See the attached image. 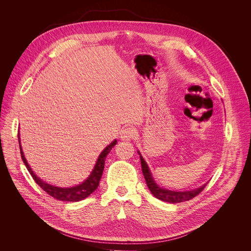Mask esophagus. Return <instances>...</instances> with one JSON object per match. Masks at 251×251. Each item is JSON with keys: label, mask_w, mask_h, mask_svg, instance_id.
Returning <instances> with one entry per match:
<instances>
[{"label": "esophagus", "mask_w": 251, "mask_h": 251, "mask_svg": "<svg viewBox=\"0 0 251 251\" xmlns=\"http://www.w3.org/2000/svg\"><path fill=\"white\" fill-rule=\"evenodd\" d=\"M134 135H135V130L133 128H131V127L124 128L120 132V138L122 140H125V141H129V140L133 139Z\"/></svg>", "instance_id": "esophagus-1"}]
</instances>
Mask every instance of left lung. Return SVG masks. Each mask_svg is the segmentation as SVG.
<instances>
[{
    "label": "left lung",
    "mask_w": 251,
    "mask_h": 251,
    "mask_svg": "<svg viewBox=\"0 0 251 251\" xmlns=\"http://www.w3.org/2000/svg\"><path fill=\"white\" fill-rule=\"evenodd\" d=\"M140 160H141L142 172H143V175H144V177L146 180V184H147L150 192L152 193V195L155 198L159 199L160 201L171 202V203H176V202L190 201V200L194 199L195 197H197L199 194H201V192H202V190L205 188V186L207 184L206 183L205 185H203L202 187H201L197 190L188 191V192H174V191H169V190H166V189H162L154 182L153 177L151 176V173H150V170H149L146 162L144 161V159L142 158L141 155H140Z\"/></svg>",
    "instance_id": "8db88e82"
}]
</instances>
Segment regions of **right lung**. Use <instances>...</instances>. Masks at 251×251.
<instances>
[{
    "label": "right lung",
    "instance_id": "add662e5",
    "mask_svg": "<svg viewBox=\"0 0 251 251\" xmlns=\"http://www.w3.org/2000/svg\"><path fill=\"white\" fill-rule=\"evenodd\" d=\"M117 141L114 140L110 145L107 146L102 153L100 154V156L97 159V162L95 164V167L91 173V175L88 176L87 180H85L82 184L76 186V187H73V188H58V187H54L51 185H49L45 182H43L41 178H39L37 176L33 174V172L31 171V169L29 168L24 153L22 151L21 145H20V150H21V156H22V160L24 161L27 171L29 172V174L31 175L32 178L34 180V182L37 183L46 193H48L50 197H52L53 199H56L58 201H79L81 200H84L85 198H87L88 196H90L99 186V181L101 178L103 170H104V164H105V159L107 157V155L109 154V152L111 151V149L116 145Z\"/></svg>",
    "mask_w": 251,
    "mask_h": 251
}]
</instances>
